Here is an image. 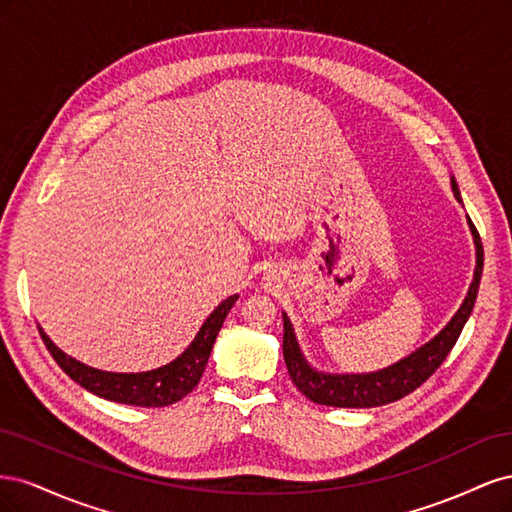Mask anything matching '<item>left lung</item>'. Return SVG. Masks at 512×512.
<instances>
[{"label":"left lung","mask_w":512,"mask_h":512,"mask_svg":"<svg viewBox=\"0 0 512 512\" xmlns=\"http://www.w3.org/2000/svg\"><path fill=\"white\" fill-rule=\"evenodd\" d=\"M453 192L457 200H461L455 181H453ZM470 228L476 243V271H474V282L468 290V297L459 307V312L436 337L431 339L429 344L412 352L408 359L399 361L382 371H376V374H363V376L318 374V371H314L305 363L303 354L297 346V339H294L292 324L284 314V346L282 348H284V361L288 367V374L294 386H297L309 401H314V404H320V406L374 408V406L391 404V401L410 395L425 380H429L433 371L444 363L448 352L453 350L476 303L480 275H483V243H480V235L476 226L472 224V220H470Z\"/></svg>","instance_id":"obj_1"}]
</instances>
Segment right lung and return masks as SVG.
Instances as JSON below:
<instances>
[{"instance_id": "1", "label": "right lung", "mask_w": 512, "mask_h": 512, "mask_svg": "<svg viewBox=\"0 0 512 512\" xmlns=\"http://www.w3.org/2000/svg\"><path fill=\"white\" fill-rule=\"evenodd\" d=\"M237 299L239 297L235 294V297H228L224 303L215 307L213 314L207 318L203 327H200L194 342L181 356H177L173 363L153 371H143V374H113V371L87 367L72 359L66 352H61L51 339L44 335V331H40V337L46 350L51 352L55 363L89 393L117 401V404L162 408L175 404V401L194 391V386L198 384L200 376H203L205 365L209 361L215 337H218L230 307L235 305Z\"/></svg>"}]
</instances>
